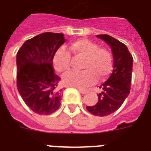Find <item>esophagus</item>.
Segmentation results:
<instances>
[{
    "label": "esophagus",
    "instance_id": "34e87169",
    "mask_svg": "<svg viewBox=\"0 0 151 151\" xmlns=\"http://www.w3.org/2000/svg\"><path fill=\"white\" fill-rule=\"evenodd\" d=\"M78 90H79V92H80L81 94H86L88 92V90L85 89V88H78Z\"/></svg>",
    "mask_w": 151,
    "mask_h": 151
}]
</instances>
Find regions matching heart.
<instances>
[{
  "mask_svg": "<svg viewBox=\"0 0 151 151\" xmlns=\"http://www.w3.org/2000/svg\"><path fill=\"white\" fill-rule=\"evenodd\" d=\"M70 49L74 56L84 57L80 72L70 71L63 78V83L73 87L83 88L94 84L99 78L103 80L110 73L113 68V58L110 51L99 47L96 42L87 38H80L71 42ZM70 53L64 47L55 51L53 65L59 73H65L70 67Z\"/></svg>",
  "mask_w": 151,
  "mask_h": 151,
  "instance_id": "b5f03b06",
  "label": "heart"
}]
</instances>
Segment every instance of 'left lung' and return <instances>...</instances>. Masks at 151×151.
<instances>
[{
  "instance_id": "obj_1",
  "label": "left lung",
  "mask_w": 151,
  "mask_h": 151,
  "mask_svg": "<svg viewBox=\"0 0 151 151\" xmlns=\"http://www.w3.org/2000/svg\"><path fill=\"white\" fill-rule=\"evenodd\" d=\"M111 48L114 56V70L105 83L99 86L102 92L98 95L96 105L86 107L95 116L104 117L118 110L129 94L132 81L133 58L124 44L107 34H99Z\"/></svg>"
}]
</instances>
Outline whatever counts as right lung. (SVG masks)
Wrapping results in <instances>:
<instances>
[{
	"mask_svg": "<svg viewBox=\"0 0 151 151\" xmlns=\"http://www.w3.org/2000/svg\"><path fill=\"white\" fill-rule=\"evenodd\" d=\"M63 34L46 32L24 42L16 55L17 88L28 107L40 115L59 109L60 78L52 66L55 51L64 44Z\"/></svg>",
	"mask_w": 151,
	"mask_h": 151,
	"instance_id": "1",
	"label": "right lung"
}]
</instances>
